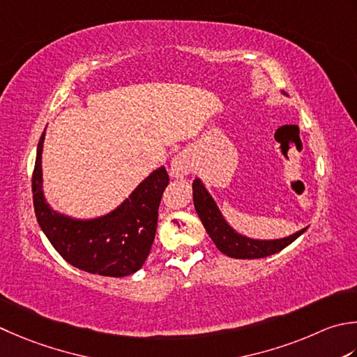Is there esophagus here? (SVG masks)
<instances>
[{
	"label": "esophagus",
	"instance_id": "esophagus-1",
	"mask_svg": "<svg viewBox=\"0 0 357 357\" xmlns=\"http://www.w3.org/2000/svg\"><path fill=\"white\" fill-rule=\"evenodd\" d=\"M193 164L190 156L187 153H179L173 158L172 165H170V174L173 178H184L188 173L192 172Z\"/></svg>",
	"mask_w": 357,
	"mask_h": 357
}]
</instances>
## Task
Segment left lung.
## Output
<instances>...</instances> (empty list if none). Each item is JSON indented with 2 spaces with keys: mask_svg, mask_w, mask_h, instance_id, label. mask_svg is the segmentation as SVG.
Masks as SVG:
<instances>
[{
  "mask_svg": "<svg viewBox=\"0 0 357 357\" xmlns=\"http://www.w3.org/2000/svg\"><path fill=\"white\" fill-rule=\"evenodd\" d=\"M193 204L215 246L225 255L241 258V260H252V258H263L280 252L306 230L305 227L282 240H252L240 235L222 218L218 206L215 204L213 198L208 195L201 179L193 181Z\"/></svg>",
  "mask_w": 357,
  "mask_h": 357,
  "instance_id": "8db88e82",
  "label": "left lung"
}]
</instances>
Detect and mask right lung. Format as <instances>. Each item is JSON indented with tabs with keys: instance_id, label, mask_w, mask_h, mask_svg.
Here are the masks:
<instances>
[{
	"instance_id": "1",
	"label": "right lung",
	"mask_w": 357,
	"mask_h": 357,
	"mask_svg": "<svg viewBox=\"0 0 357 357\" xmlns=\"http://www.w3.org/2000/svg\"><path fill=\"white\" fill-rule=\"evenodd\" d=\"M41 135L32 173L33 208L47 240L65 260L89 274L125 277L142 268L155 241L158 211L169 174L164 167L153 172L116 211L96 220H73L54 212L43 195Z\"/></svg>"
}]
</instances>
